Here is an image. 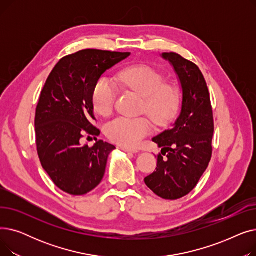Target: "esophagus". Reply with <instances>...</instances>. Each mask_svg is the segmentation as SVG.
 I'll return each mask as SVG.
<instances>
[{"label":"esophagus","mask_w":256,"mask_h":256,"mask_svg":"<svg viewBox=\"0 0 256 256\" xmlns=\"http://www.w3.org/2000/svg\"><path fill=\"white\" fill-rule=\"evenodd\" d=\"M120 150L126 152H132V154H137V152H138V150H136V148H130V147H124V146H122V147H120Z\"/></svg>","instance_id":"obj_1"}]
</instances>
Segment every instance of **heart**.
Returning <instances> with one entry per match:
<instances>
[{"instance_id": "heart-1", "label": "heart", "mask_w": 256, "mask_h": 256, "mask_svg": "<svg viewBox=\"0 0 256 256\" xmlns=\"http://www.w3.org/2000/svg\"><path fill=\"white\" fill-rule=\"evenodd\" d=\"M118 85L143 98V111L158 126L168 124L180 111L182 93L178 86L165 84V76L147 65H134L121 70L117 76ZM117 88L111 80L100 78L92 93L96 111L102 116H109L114 110ZM152 122L150 118L119 117L106 126V134L111 141L124 147H135L150 135Z\"/></svg>"}]
</instances>
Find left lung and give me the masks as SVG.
<instances>
[{
    "label": "left lung",
    "instance_id": "left-lung-1",
    "mask_svg": "<svg viewBox=\"0 0 256 256\" xmlns=\"http://www.w3.org/2000/svg\"><path fill=\"white\" fill-rule=\"evenodd\" d=\"M178 76L182 89V111L176 124L152 138L162 148L156 171L144 182L163 199L189 194L206 170L212 158L214 117L210 92L199 67L176 52H163Z\"/></svg>",
    "mask_w": 256,
    "mask_h": 256
}]
</instances>
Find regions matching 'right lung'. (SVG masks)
<instances>
[{
	"label": "right lung",
	"mask_w": 256,
	"mask_h": 256,
	"mask_svg": "<svg viewBox=\"0 0 256 256\" xmlns=\"http://www.w3.org/2000/svg\"><path fill=\"white\" fill-rule=\"evenodd\" d=\"M130 52L83 50L63 57L50 74L35 114L37 152L42 168L60 190L85 195L96 188L115 146L96 139L82 146L84 134L100 136L94 126L92 93L102 74Z\"/></svg>",
	"instance_id": "right-lung-1"
}]
</instances>
